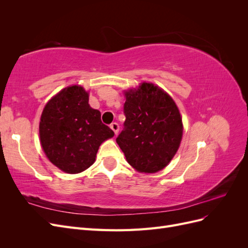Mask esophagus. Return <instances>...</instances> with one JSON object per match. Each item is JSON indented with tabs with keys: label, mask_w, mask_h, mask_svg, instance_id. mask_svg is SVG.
Returning a JSON list of instances; mask_svg holds the SVG:
<instances>
[{
	"label": "esophagus",
	"mask_w": 248,
	"mask_h": 248,
	"mask_svg": "<svg viewBox=\"0 0 248 248\" xmlns=\"http://www.w3.org/2000/svg\"><path fill=\"white\" fill-rule=\"evenodd\" d=\"M110 128L112 129V131L115 132V134H117V133L119 132V128H120V127H119V124H118V123L114 122V123L110 124Z\"/></svg>",
	"instance_id": "obj_1"
}]
</instances>
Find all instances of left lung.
Wrapping results in <instances>:
<instances>
[{
  "label": "left lung",
  "instance_id": "left-lung-1",
  "mask_svg": "<svg viewBox=\"0 0 248 248\" xmlns=\"http://www.w3.org/2000/svg\"><path fill=\"white\" fill-rule=\"evenodd\" d=\"M124 128L116 139L130 166L141 172L166 168L178 151L183 124L171 97L150 82L125 92Z\"/></svg>",
  "mask_w": 248,
  "mask_h": 248
}]
</instances>
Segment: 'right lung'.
<instances>
[{
    "label": "right lung",
    "mask_w": 248,
    "mask_h": 248,
    "mask_svg": "<svg viewBox=\"0 0 248 248\" xmlns=\"http://www.w3.org/2000/svg\"><path fill=\"white\" fill-rule=\"evenodd\" d=\"M89 104V93L78 85L60 91L43 108L39 136L49 161L68 174L92 166L102 142L115 136Z\"/></svg>",
    "instance_id": "right-lung-1"
}]
</instances>
